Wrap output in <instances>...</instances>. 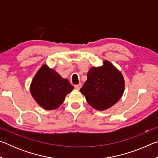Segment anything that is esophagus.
<instances>
[{
    "label": "esophagus",
    "instance_id": "esophagus-1",
    "mask_svg": "<svg viewBox=\"0 0 158 158\" xmlns=\"http://www.w3.org/2000/svg\"><path fill=\"white\" fill-rule=\"evenodd\" d=\"M74 89H77V90H79L80 89H81V84H76V85H74Z\"/></svg>",
    "mask_w": 158,
    "mask_h": 158
}]
</instances>
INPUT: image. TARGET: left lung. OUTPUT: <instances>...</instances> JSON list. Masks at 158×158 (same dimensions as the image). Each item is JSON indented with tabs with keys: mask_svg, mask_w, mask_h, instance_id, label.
<instances>
[{
	"mask_svg": "<svg viewBox=\"0 0 158 158\" xmlns=\"http://www.w3.org/2000/svg\"><path fill=\"white\" fill-rule=\"evenodd\" d=\"M124 89L122 74L109 61L105 60L103 65L90 69L80 91L92 107L102 111L119 100Z\"/></svg>",
	"mask_w": 158,
	"mask_h": 158,
	"instance_id": "1",
	"label": "left lung"
}]
</instances>
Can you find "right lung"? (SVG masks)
<instances>
[{
    "instance_id": "add662e5",
    "label": "right lung",
    "mask_w": 158,
    "mask_h": 158,
    "mask_svg": "<svg viewBox=\"0 0 158 158\" xmlns=\"http://www.w3.org/2000/svg\"><path fill=\"white\" fill-rule=\"evenodd\" d=\"M68 79L44 65L34 77L31 85L33 98L47 110L55 109L62 105L65 96L73 90Z\"/></svg>"
}]
</instances>
